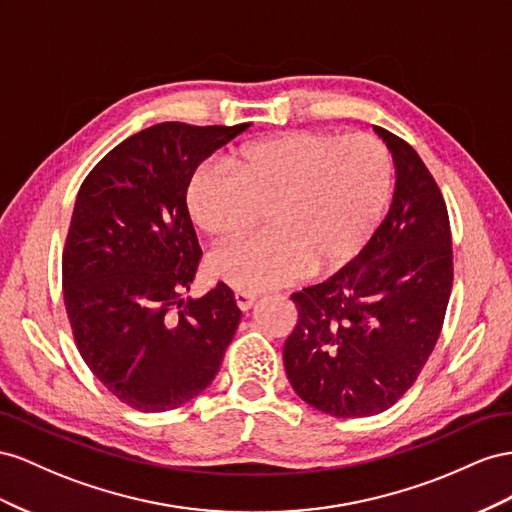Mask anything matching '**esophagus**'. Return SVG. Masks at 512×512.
Returning a JSON list of instances; mask_svg holds the SVG:
<instances>
[{"mask_svg":"<svg viewBox=\"0 0 512 512\" xmlns=\"http://www.w3.org/2000/svg\"><path fill=\"white\" fill-rule=\"evenodd\" d=\"M255 302H257V296H255V294H246V291H236V304H238L240 311L253 309Z\"/></svg>","mask_w":512,"mask_h":512,"instance_id":"esophagus-1","label":"esophagus"}]
</instances>
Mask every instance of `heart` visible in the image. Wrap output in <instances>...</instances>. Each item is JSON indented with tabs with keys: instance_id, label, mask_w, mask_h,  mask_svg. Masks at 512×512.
<instances>
[{
	"instance_id": "b5f03b06",
	"label": "heart",
	"mask_w": 512,
	"mask_h": 512,
	"mask_svg": "<svg viewBox=\"0 0 512 512\" xmlns=\"http://www.w3.org/2000/svg\"><path fill=\"white\" fill-rule=\"evenodd\" d=\"M233 171L201 165L186 184V210L216 244L240 240L266 214V233L214 253L208 270L246 294L354 261L384 221L394 169L369 135L291 130L242 145Z\"/></svg>"
}]
</instances>
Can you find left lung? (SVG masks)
Segmentation results:
<instances>
[{"label": "left lung", "instance_id": "8db88e82", "mask_svg": "<svg viewBox=\"0 0 512 512\" xmlns=\"http://www.w3.org/2000/svg\"><path fill=\"white\" fill-rule=\"evenodd\" d=\"M397 167L386 221L352 264L291 296L283 347L296 394L337 418L388 410L440 339L452 289V236L440 186L410 143L375 126Z\"/></svg>", "mask_w": 512, "mask_h": 512}]
</instances>
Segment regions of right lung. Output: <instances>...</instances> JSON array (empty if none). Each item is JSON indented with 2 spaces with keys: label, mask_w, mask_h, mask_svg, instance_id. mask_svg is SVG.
I'll list each match as a JSON object with an SVG mask.
<instances>
[{
  "label": "right lung",
  "mask_w": 512,
  "mask_h": 512,
  "mask_svg": "<svg viewBox=\"0 0 512 512\" xmlns=\"http://www.w3.org/2000/svg\"><path fill=\"white\" fill-rule=\"evenodd\" d=\"M248 126H150L79 188L62 255L66 313L87 367L133 410L195 399L236 334L242 311L225 283L182 300L201 259L184 195L201 160Z\"/></svg>",
  "instance_id": "add662e5"
}]
</instances>
